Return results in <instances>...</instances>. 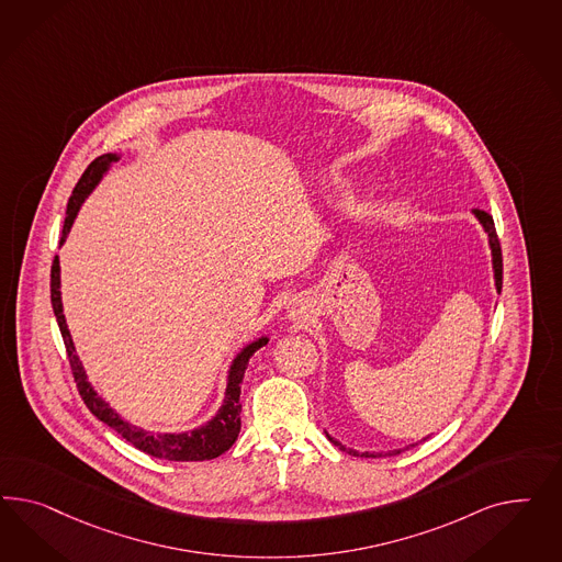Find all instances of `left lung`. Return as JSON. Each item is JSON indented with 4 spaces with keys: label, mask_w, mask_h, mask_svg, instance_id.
I'll use <instances>...</instances> for the list:
<instances>
[{
    "label": "left lung",
    "mask_w": 562,
    "mask_h": 562,
    "mask_svg": "<svg viewBox=\"0 0 562 562\" xmlns=\"http://www.w3.org/2000/svg\"><path fill=\"white\" fill-rule=\"evenodd\" d=\"M474 214H476L477 221H480V224L484 226V231H486V235H488L491 251H493L494 282H496V290L501 292V289H503V254H501V243H498V237H496L493 216H491L488 212H484V210H474ZM327 439L334 442V445L341 447V449H346L341 442L336 441V439H331L329 435H327ZM348 453H355V456H357V451H352V449H350ZM397 453H402V449H395V451H393V456H397ZM390 456H392V453H390ZM362 458H376V456L362 453Z\"/></svg>",
    "instance_id": "1"
}]
</instances>
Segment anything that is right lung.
I'll use <instances>...</instances> for the list:
<instances>
[{
    "mask_svg": "<svg viewBox=\"0 0 562 562\" xmlns=\"http://www.w3.org/2000/svg\"><path fill=\"white\" fill-rule=\"evenodd\" d=\"M115 160H120L117 154H102L88 165V169L80 177L78 186L74 188L71 195H69L66 222H64V231H61L59 243L66 240L69 228L78 216L80 205L85 204L88 193L101 181L102 172L109 169ZM52 305L53 313L57 317L59 331H61V338L66 344L71 374H74L78 392L85 400L86 408L90 409L101 423L115 428L125 441L132 442L136 449L148 453V456L169 461L214 460V458L222 456L224 451H228L233 447V442L237 441L238 430H240V383H243V376H245V369L249 364V358L254 357V352L259 350L261 346L268 344V338H259L254 344H249L233 360V367L228 371V385H226L224 404L218 409V414L207 425L195 428L191 432H181V435H154V432L142 430L137 426L121 420L120 414L115 409L109 408V404L102 397H99L97 392L90 387V383L86 381L82 362L76 355V348H74V341H71L68 325H66V317H64L61 292H59V257L57 256L53 259L52 266Z\"/></svg>",
    "mask_w": 562,
    "mask_h": 562,
    "instance_id": "obj_1",
    "label": "right lung"
}]
</instances>
